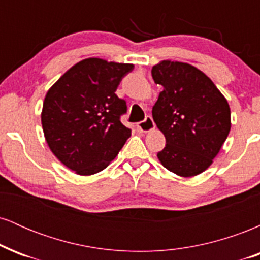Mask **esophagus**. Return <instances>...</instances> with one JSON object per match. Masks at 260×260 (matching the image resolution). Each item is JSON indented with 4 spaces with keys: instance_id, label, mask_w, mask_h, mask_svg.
Returning <instances> with one entry per match:
<instances>
[{
    "instance_id": "obj_1",
    "label": "esophagus",
    "mask_w": 260,
    "mask_h": 260,
    "mask_svg": "<svg viewBox=\"0 0 260 260\" xmlns=\"http://www.w3.org/2000/svg\"><path fill=\"white\" fill-rule=\"evenodd\" d=\"M154 127L155 123L153 118H151V116H147L144 121H140L137 123V128H138L139 131H142V132H149V131L154 129Z\"/></svg>"
}]
</instances>
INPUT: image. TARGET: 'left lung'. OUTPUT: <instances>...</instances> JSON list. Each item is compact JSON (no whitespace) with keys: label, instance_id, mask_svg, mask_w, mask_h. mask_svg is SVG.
<instances>
[{"label":"left lung","instance_id":"obj_1","mask_svg":"<svg viewBox=\"0 0 260 260\" xmlns=\"http://www.w3.org/2000/svg\"><path fill=\"white\" fill-rule=\"evenodd\" d=\"M151 76L162 85L153 107L154 122L166 138L160 162L182 177L202 174L230 133L228 100L209 77L183 62L162 61Z\"/></svg>","mask_w":260,"mask_h":260}]
</instances>
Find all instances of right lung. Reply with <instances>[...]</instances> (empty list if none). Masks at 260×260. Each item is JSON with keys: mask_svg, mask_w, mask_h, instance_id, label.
Masks as SVG:
<instances>
[{"mask_svg": "<svg viewBox=\"0 0 260 260\" xmlns=\"http://www.w3.org/2000/svg\"><path fill=\"white\" fill-rule=\"evenodd\" d=\"M133 64L86 58L47 91L41 123L55 156L78 175L100 172L115 159L132 131L121 122L127 104L115 91Z\"/></svg>", "mask_w": 260, "mask_h": 260, "instance_id": "right-lung-1", "label": "right lung"}]
</instances>
